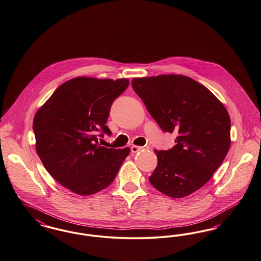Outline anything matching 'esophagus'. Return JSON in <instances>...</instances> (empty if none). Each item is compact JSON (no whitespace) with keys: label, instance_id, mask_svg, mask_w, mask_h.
Returning <instances> with one entry per match:
<instances>
[{"label":"esophagus","instance_id":"1","mask_svg":"<svg viewBox=\"0 0 261 261\" xmlns=\"http://www.w3.org/2000/svg\"><path fill=\"white\" fill-rule=\"evenodd\" d=\"M144 149H148V146H131V151H132L133 153H136V152H138V151H141V150H144Z\"/></svg>","mask_w":261,"mask_h":261}]
</instances>
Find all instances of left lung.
I'll list each match as a JSON object with an SVG mask.
<instances>
[{
  "label": "left lung",
  "instance_id": "8db88e82",
  "mask_svg": "<svg viewBox=\"0 0 261 261\" xmlns=\"http://www.w3.org/2000/svg\"><path fill=\"white\" fill-rule=\"evenodd\" d=\"M132 87L164 131L177 132V144L155 150L157 166L149 181L173 198H182L207 184L230 147V117L207 87L181 74L132 80Z\"/></svg>",
  "mask_w": 261,
  "mask_h": 261
}]
</instances>
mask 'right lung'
Returning a JSON list of instances; mask_svg holds the SVG:
<instances>
[{
	"label": "right lung",
	"mask_w": 261,
	"mask_h": 261,
	"mask_svg": "<svg viewBox=\"0 0 261 261\" xmlns=\"http://www.w3.org/2000/svg\"><path fill=\"white\" fill-rule=\"evenodd\" d=\"M129 85L128 79L79 76L61 84L36 113L33 129L36 150L46 171L61 186L79 195L108 188L130 148L98 144L111 135L106 125L111 106Z\"/></svg>",
	"instance_id": "1"
}]
</instances>
